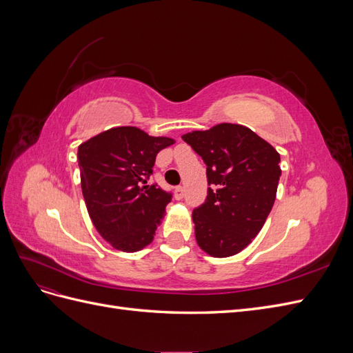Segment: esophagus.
<instances>
[{
    "mask_svg": "<svg viewBox=\"0 0 353 353\" xmlns=\"http://www.w3.org/2000/svg\"><path fill=\"white\" fill-rule=\"evenodd\" d=\"M184 196H185L184 187H176V190H175V199H176V200H181Z\"/></svg>",
    "mask_w": 353,
    "mask_h": 353,
    "instance_id": "34e87169",
    "label": "esophagus"
}]
</instances>
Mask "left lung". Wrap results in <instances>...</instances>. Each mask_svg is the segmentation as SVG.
<instances>
[{
	"label": "left lung",
	"instance_id": "obj_1",
	"mask_svg": "<svg viewBox=\"0 0 353 353\" xmlns=\"http://www.w3.org/2000/svg\"><path fill=\"white\" fill-rule=\"evenodd\" d=\"M183 140L208 166L206 201L193 212L199 248L230 258L258 236L274 206L281 176L280 153L248 126L218 123Z\"/></svg>",
	"mask_w": 353,
	"mask_h": 353
}]
</instances>
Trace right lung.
<instances>
[{"label":"right lung","instance_id":"1","mask_svg":"<svg viewBox=\"0 0 353 353\" xmlns=\"http://www.w3.org/2000/svg\"><path fill=\"white\" fill-rule=\"evenodd\" d=\"M174 143L137 126H116L78 147L88 215L113 249L134 253L153 241L172 196L147 179L157 153Z\"/></svg>","mask_w":353,"mask_h":353}]
</instances>
